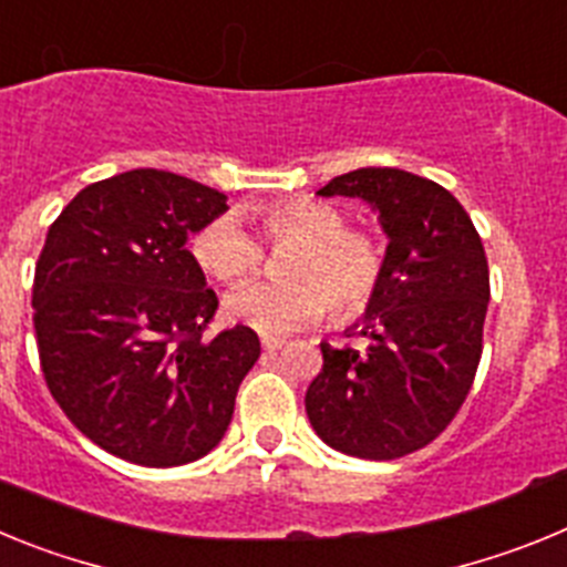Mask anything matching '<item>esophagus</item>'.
<instances>
[{
  "label": "esophagus",
  "mask_w": 567,
  "mask_h": 567,
  "mask_svg": "<svg viewBox=\"0 0 567 567\" xmlns=\"http://www.w3.org/2000/svg\"><path fill=\"white\" fill-rule=\"evenodd\" d=\"M260 346H264V352L275 354L278 349H284V340L280 338H260Z\"/></svg>",
  "instance_id": "obj_1"
}]
</instances>
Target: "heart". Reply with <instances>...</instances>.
<instances>
[{
	"label": "heart",
	"instance_id": "b5f03b06",
	"mask_svg": "<svg viewBox=\"0 0 567 567\" xmlns=\"http://www.w3.org/2000/svg\"><path fill=\"white\" fill-rule=\"evenodd\" d=\"M269 240L298 244L284 275L289 284H249L227 298V315L260 334H287L323 318L332 303L338 320L358 318L380 292L385 252L369 233L349 229L338 207L292 198L255 207ZM195 264L218 284H238L260 267L264 249L240 218L221 215L195 233Z\"/></svg>",
	"mask_w": 567,
	"mask_h": 567
}]
</instances>
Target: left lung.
Returning a JSON list of instances; mask_svg holds the SVG:
<instances>
[{
	"instance_id": "1",
	"label": "left lung",
	"mask_w": 567,
	"mask_h": 567,
	"mask_svg": "<svg viewBox=\"0 0 567 567\" xmlns=\"http://www.w3.org/2000/svg\"><path fill=\"white\" fill-rule=\"evenodd\" d=\"M318 195L369 204L389 247L378 298L354 323L365 349L320 343L309 423L349 457H405L452 423L477 374L491 298L483 240L449 189L405 169H352Z\"/></svg>"
}]
</instances>
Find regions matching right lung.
<instances>
[{
	"mask_svg": "<svg viewBox=\"0 0 567 567\" xmlns=\"http://www.w3.org/2000/svg\"><path fill=\"white\" fill-rule=\"evenodd\" d=\"M227 213V195L130 169L62 209L39 255V360L70 423L104 452L147 468L221 443L260 340L235 327L204 340L218 309L187 238Z\"/></svg>",
	"mask_w": 567,
	"mask_h": 567,
	"instance_id": "1",
	"label": "right lung"
}]
</instances>
